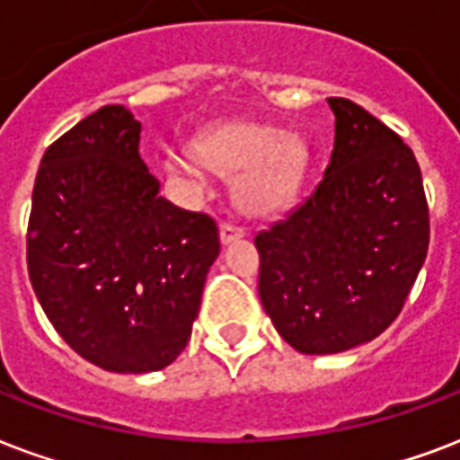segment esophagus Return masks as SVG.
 Masks as SVG:
<instances>
[{"mask_svg":"<svg viewBox=\"0 0 460 460\" xmlns=\"http://www.w3.org/2000/svg\"><path fill=\"white\" fill-rule=\"evenodd\" d=\"M245 231L241 229V226H236V224H229V222H222L219 224V238H222L224 245L234 243V241H238V238H243Z\"/></svg>","mask_w":460,"mask_h":460,"instance_id":"34e87169","label":"esophagus"}]
</instances>
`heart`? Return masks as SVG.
Returning a JSON list of instances; mask_svg holds the SVG:
<instances>
[{"instance_id":"obj_1","label":"heart","mask_w":460,"mask_h":460,"mask_svg":"<svg viewBox=\"0 0 460 460\" xmlns=\"http://www.w3.org/2000/svg\"><path fill=\"white\" fill-rule=\"evenodd\" d=\"M192 159L219 175H238L234 183L245 215L268 217L289 205L306 171V146L299 137H282L270 125L231 122L202 135ZM168 173H190L192 164L178 156L164 161Z\"/></svg>"}]
</instances>
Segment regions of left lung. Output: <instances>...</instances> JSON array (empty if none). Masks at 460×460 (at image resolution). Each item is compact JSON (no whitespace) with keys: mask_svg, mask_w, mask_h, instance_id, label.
<instances>
[{"mask_svg":"<svg viewBox=\"0 0 460 460\" xmlns=\"http://www.w3.org/2000/svg\"><path fill=\"white\" fill-rule=\"evenodd\" d=\"M328 105L335 145L323 181L255 236L262 306L304 355H335L381 335L402 311L429 245L412 149L362 105Z\"/></svg>","mask_w":460,"mask_h":460,"instance_id":"left-lung-1","label":"left lung"}]
</instances>
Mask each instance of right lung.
I'll return each mask as SVG.
<instances>
[{"label":"right lung","instance_id":"1","mask_svg":"<svg viewBox=\"0 0 460 460\" xmlns=\"http://www.w3.org/2000/svg\"><path fill=\"white\" fill-rule=\"evenodd\" d=\"M142 125L103 105L52 142L33 185L28 277L55 331L105 371L145 374L188 345L219 255L212 217L159 198Z\"/></svg>","mask_w":460,"mask_h":460}]
</instances>
